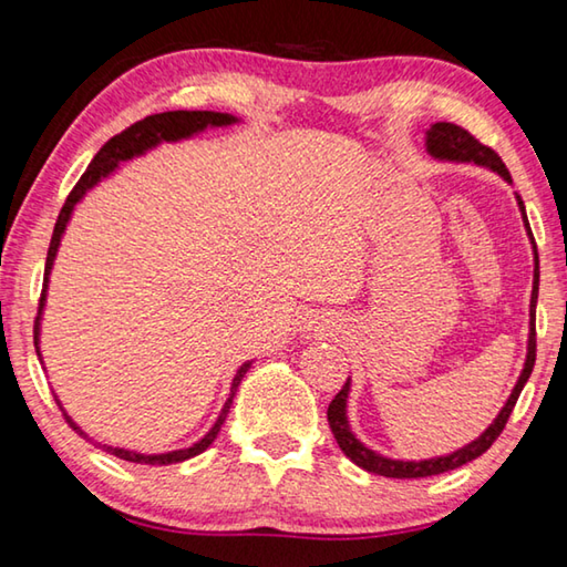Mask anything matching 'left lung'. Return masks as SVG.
I'll list each match as a JSON object with an SVG mask.
<instances>
[{"label": "left lung", "mask_w": 567, "mask_h": 567, "mask_svg": "<svg viewBox=\"0 0 567 567\" xmlns=\"http://www.w3.org/2000/svg\"><path fill=\"white\" fill-rule=\"evenodd\" d=\"M427 152L437 159L475 162V165L491 167L503 179L513 182L511 172H507L501 155H497V152L491 150L487 145H483L480 140H475L467 130L457 127V124H453V122H435L433 127L427 130ZM517 207H520V213H523V223H525L527 235H530V239H533V252H535V275H533V297H530V340H527V360H525V368L520 372V380H517V385L513 388V395L507 398L505 408L501 410V415L495 417L493 425L487 427L483 435L473 440L470 445L455 450L453 455L420 460V463H402V460H390V457H382L378 453H372V450L364 447L360 440L350 433L348 417H344L350 380H344L342 390L338 392V395H334V400L330 402V408H328V422H330V430H332L334 440H338L340 450L352 460L354 465L368 470V473L385 475V477H400V480H405V477H430V475L447 473V470H455L460 465L470 463V460L480 457L485 453V450H491V445L495 443L497 437H501V433L507 425V417H511L515 402H517V398H520L525 382H527V378H530V372L535 368V305H537V285H540V260H537V245H535V237L530 233V223H527L525 205H523L520 195H517Z\"/></svg>", "instance_id": "8db88e82"}]
</instances>
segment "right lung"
<instances>
[{"label":"right lung","mask_w":567,"mask_h":567,"mask_svg":"<svg viewBox=\"0 0 567 567\" xmlns=\"http://www.w3.org/2000/svg\"><path fill=\"white\" fill-rule=\"evenodd\" d=\"M235 117L233 114H223V112H187V110H177V112H162V114H152V117H145L140 122L130 124L127 130L114 134L110 142H104V147L94 155V159L90 162V167L84 175L76 182L74 189L66 195V203L62 207L60 217H56V225H54V233H52V243L50 249H47V265H44V287H42V295H40V315H42V307H44V295H47V277H50L52 270V262H54V255H56V247H60V239L66 223H70V215L74 205L80 203L84 192L90 187L97 185L102 177H107L110 172L120 165L122 159H130L134 155H142V152L155 147L157 142L162 140H182V137H189L192 132H199L205 127H223V124H233ZM40 315H37L34 320V344L40 342ZM40 352V350H37ZM249 370V362H245L243 368L237 370V375L233 380V392H229V398L225 402L223 412H219V417L215 422V427L209 430V433L195 443L192 447L185 450H175V453H165V455H142V453H132V450H120V447H110V445H102L107 453L117 455L122 460H130V463H142V465H172V463H182V460H189L199 453H205V450L215 443V437L219 433V427H223V422L229 412V405H233V398L237 392V385L243 382V378L247 375ZM64 420L70 422V427H74L76 433L82 437H87L82 433L80 427L74 425V422L64 415Z\"/></svg>","instance_id":"1"}]
</instances>
